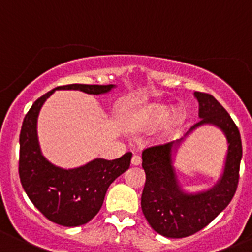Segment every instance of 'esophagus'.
I'll return each instance as SVG.
<instances>
[{
    "label": "esophagus",
    "mask_w": 252,
    "mask_h": 252,
    "mask_svg": "<svg viewBox=\"0 0 252 252\" xmlns=\"http://www.w3.org/2000/svg\"><path fill=\"white\" fill-rule=\"evenodd\" d=\"M142 163V158H140L139 155H133V158H131V165H139Z\"/></svg>",
    "instance_id": "esophagus-1"
}]
</instances>
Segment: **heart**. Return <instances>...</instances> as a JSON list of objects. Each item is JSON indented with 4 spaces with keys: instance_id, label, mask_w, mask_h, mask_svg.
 <instances>
[{
    "instance_id": "1",
    "label": "heart",
    "mask_w": 252,
    "mask_h": 252,
    "mask_svg": "<svg viewBox=\"0 0 252 252\" xmlns=\"http://www.w3.org/2000/svg\"><path fill=\"white\" fill-rule=\"evenodd\" d=\"M185 122V112L182 108L174 110L173 105L150 103L139 108L131 117V128L143 131H154L165 126L166 133L180 128Z\"/></svg>"
}]
</instances>
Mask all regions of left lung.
Wrapping results in <instances>:
<instances>
[{
    "mask_svg": "<svg viewBox=\"0 0 252 252\" xmlns=\"http://www.w3.org/2000/svg\"><path fill=\"white\" fill-rule=\"evenodd\" d=\"M199 102V123L184 137L165 145L148 148L143 152L142 166L145 185L142 210L150 226L165 237H187L210 224L231 201L237 183L243 147L234 121L213 95L195 92ZM204 125L218 127L227 139V155L219 179L208 189L188 192L182 188L175 168L179 148L189 135Z\"/></svg>",
    "mask_w": 252,
    "mask_h": 252,
    "instance_id": "1",
    "label": "left lung"
}]
</instances>
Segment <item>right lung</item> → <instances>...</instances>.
Here are the masks:
<instances>
[{"label":"right lung","mask_w":252,"mask_h":252,"mask_svg":"<svg viewBox=\"0 0 252 252\" xmlns=\"http://www.w3.org/2000/svg\"><path fill=\"white\" fill-rule=\"evenodd\" d=\"M115 84H68L57 87L33 103L26 114L20 134V179L33 205L48 220L67 227L81 226L97 215L109 185L130 165L131 153L114 160L95 158L77 168L52 164L41 150L37 133L38 115L44 102L56 91H81L100 95Z\"/></svg>","instance_id":"right-lung-1"}]
</instances>
